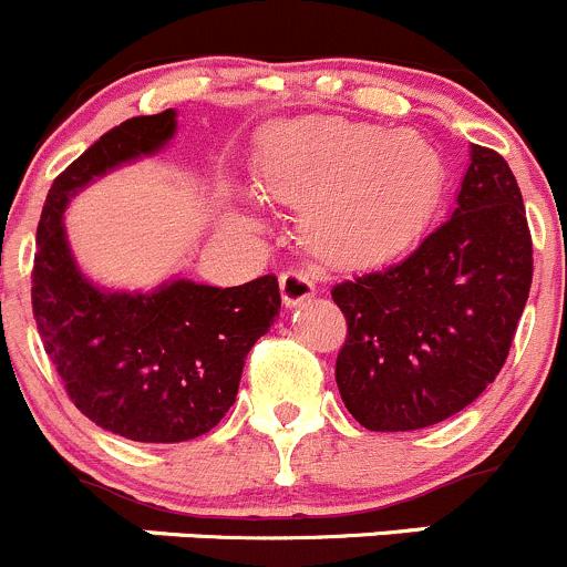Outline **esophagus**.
<instances>
[{"label": "esophagus", "instance_id": "esophagus-1", "mask_svg": "<svg viewBox=\"0 0 567 567\" xmlns=\"http://www.w3.org/2000/svg\"><path fill=\"white\" fill-rule=\"evenodd\" d=\"M317 291L311 270H286L281 276V297L286 306H297V302L308 300Z\"/></svg>", "mask_w": 567, "mask_h": 567}]
</instances>
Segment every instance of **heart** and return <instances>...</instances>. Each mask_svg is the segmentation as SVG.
<instances>
[{
    "label": "heart",
    "mask_w": 567,
    "mask_h": 567,
    "mask_svg": "<svg viewBox=\"0 0 567 567\" xmlns=\"http://www.w3.org/2000/svg\"><path fill=\"white\" fill-rule=\"evenodd\" d=\"M439 151L413 132L350 121L286 128L267 151L256 187L308 204L306 237L333 259L361 261L411 243L444 193Z\"/></svg>",
    "instance_id": "1"
}]
</instances>
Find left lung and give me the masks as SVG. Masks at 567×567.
Returning a JSON list of instances; mask_svg holds the SVG:
<instances>
[{
  "label": "left lung",
  "instance_id": "8db88e82",
  "mask_svg": "<svg viewBox=\"0 0 567 567\" xmlns=\"http://www.w3.org/2000/svg\"><path fill=\"white\" fill-rule=\"evenodd\" d=\"M532 286V237L513 171L472 145L457 206L394 265L330 289L347 319L336 383L374 433L455 416L496 380Z\"/></svg>",
  "mask_w": 567,
  "mask_h": 567
}]
</instances>
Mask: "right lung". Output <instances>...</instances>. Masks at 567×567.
I'll use <instances>...</instances> for the list:
<instances>
[{"label":"right lung","instance_id":"obj_1","mask_svg":"<svg viewBox=\"0 0 567 567\" xmlns=\"http://www.w3.org/2000/svg\"><path fill=\"white\" fill-rule=\"evenodd\" d=\"M176 134V112L128 117L71 162L47 195L32 267L43 350L71 402L110 433L178 444L209 433L237 400L250 347L281 311L276 276L243 286L167 281L154 291L99 289L76 265L63 215L82 187Z\"/></svg>","mask_w":567,"mask_h":567}]
</instances>
